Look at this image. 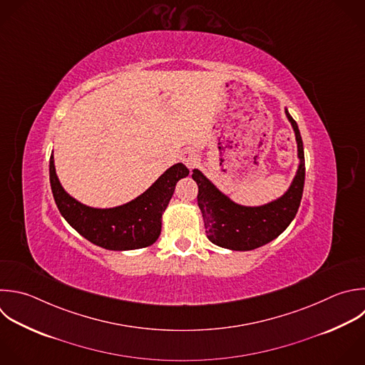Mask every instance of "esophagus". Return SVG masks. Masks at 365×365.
I'll use <instances>...</instances> for the list:
<instances>
[{"label": "esophagus", "instance_id": "34e87169", "mask_svg": "<svg viewBox=\"0 0 365 365\" xmlns=\"http://www.w3.org/2000/svg\"><path fill=\"white\" fill-rule=\"evenodd\" d=\"M181 160H182V163H184L188 168H195V167L200 164L201 157H200V154H198L195 150L188 148V150H185V151L181 154Z\"/></svg>", "mask_w": 365, "mask_h": 365}]
</instances>
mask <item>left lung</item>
Listing matches in <instances>:
<instances>
[{"label": "left lung", "instance_id": "left-lung-1", "mask_svg": "<svg viewBox=\"0 0 365 365\" xmlns=\"http://www.w3.org/2000/svg\"><path fill=\"white\" fill-rule=\"evenodd\" d=\"M285 114L295 131L299 167L289 190L281 198L262 207H242L221 194L198 170L192 171V180L198 185L197 201L205 232L215 245L250 251L277 238L294 220L304 191L305 161L298 125L287 110Z\"/></svg>", "mask_w": 365, "mask_h": 365}]
</instances>
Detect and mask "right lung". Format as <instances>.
Returning a JSON list of instances; mask_svg holds the SVG:
<instances>
[{
	"label": "right lung",
	"instance_id": "obj_1",
	"mask_svg": "<svg viewBox=\"0 0 365 365\" xmlns=\"http://www.w3.org/2000/svg\"><path fill=\"white\" fill-rule=\"evenodd\" d=\"M188 174L190 170L178 163L135 200L115 208L100 210L78 202L64 191L56 174L53 155L50 158L51 191L61 215L84 238L113 251L144 248L157 241L161 232L163 212L178 180Z\"/></svg>",
	"mask_w": 365,
	"mask_h": 365
}]
</instances>
